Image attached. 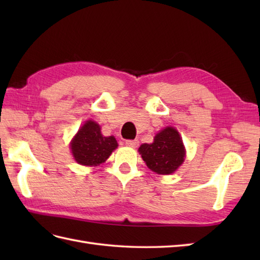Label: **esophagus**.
<instances>
[{"mask_svg": "<svg viewBox=\"0 0 260 260\" xmlns=\"http://www.w3.org/2000/svg\"><path fill=\"white\" fill-rule=\"evenodd\" d=\"M126 145L131 146V147H136L137 145H139V141H137V140H127Z\"/></svg>", "mask_w": 260, "mask_h": 260, "instance_id": "obj_1", "label": "esophagus"}]
</instances>
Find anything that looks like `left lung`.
I'll return each instance as SVG.
<instances>
[{"label": "left lung", "instance_id": "8db88e82", "mask_svg": "<svg viewBox=\"0 0 260 260\" xmlns=\"http://www.w3.org/2000/svg\"><path fill=\"white\" fill-rule=\"evenodd\" d=\"M143 161L157 174H171L183 163L185 151L179 132L167 127L154 137L152 144L139 148Z\"/></svg>", "mask_w": 260, "mask_h": 260}]
</instances>
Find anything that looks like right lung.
<instances>
[{"instance_id": "1", "label": "right lung", "mask_w": 260, "mask_h": 260, "mask_svg": "<svg viewBox=\"0 0 260 260\" xmlns=\"http://www.w3.org/2000/svg\"><path fill=\"white\" fill-rule=\"evenodd\" d=\"M117 146L115 137L103 136L101 126L92 120L80 127L70 145L77 163L88 167L104 163Z\"/></svg>"}]
</instances>
